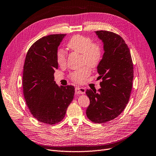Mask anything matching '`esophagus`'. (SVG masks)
I'll use <instances>...</instances> for the list:
<instances>
[{
	"label": "esophagus",
	"mask_w": 156,
	"mask_h": 156,
	"mask_svg": "<svg viewBox=\"0 0 156 156\" xmlns=\"http://www.w3.org/2000/svg\"><path fill=\"white\" fill-rule=\"evenodd\" d=\"M76 92L78 94H84V93H86V89L80 86H78L76 87Z\"/></svg>",
	"instance_id": "34e87169"
}]
</instances>
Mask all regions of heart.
<instances>
[{"instance_id": "heart-1", "label": "heart", "mask_w": 156, "mask_h": 156, "mask_svg": "<svg viewBox=\"0 0 156 156\" xmlns=\"http://www.w3.org/2000/svg\"><path fill=\"white\" fill-rule=\"evenodd\" d=\"M66 46L71 51L81 53L82 64L88 65L75 70L70 74L73 80L81 82L90 74L89 66L95 67L99 63L102 57V48L99 44L93 42L91 38L83 35H75L68 42ZM56 60L61 66L66 65V57L62 49L57 50Z\"/></svg>"}]
</instances>
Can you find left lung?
<instances>
[{"label": "left lung", "instance_id": "1", "mask_svg": "<svg viewBox=\"0 0 156 156\" xmlns=\"http://www.w3.org/2000/svg\"><path fill=\"white\" fill-rule=\"evenodd\" d=\"M103 42L104 54L97 66L102 79L98 91L86 90L90 104L86 110L91 122L103 123L118 117L125 109L131 95L133 65L131 53L119 35L106 30H97Z\"/></svg>", "mask_w": 156, "mask_h": 156}]
</instances>
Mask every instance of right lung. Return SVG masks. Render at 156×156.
I'll use <instances>...</instances> for the list:
<instances>
[{
  "instance_id": "obj_1",
  "label": "right lung",
  "mask_w": 156,
  "mask_h": 156,
  "mask_svg": "<svg viewBox=\"0 0 156 156\" xmlns=\"http://www.w3.org/2000/svg\"><path fill=\"white\" fill-rule=\"evenodd\" d=\"M65 36L50 34L38 40L27 53L23 66L26 104L38 121L50 125L64 118L74 95V86H59L53 76L58 69L56 53Z\"/></svg>"
}]
</instances>
